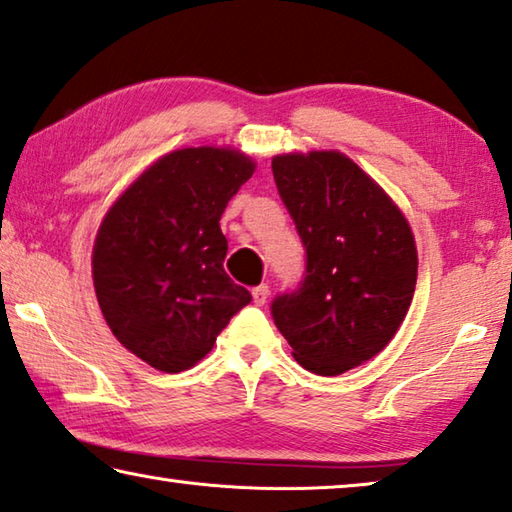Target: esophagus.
<instances>
[{"mask_svg":"<svg viewBox=\"0 0 512 512\" xmlns=\"http://www.w3.org/2000/svg\"><path fill=\"white\" fill-rule=\"evenodd\" d=\"M266 298H269V285H259L253 289V300L255 305H264Z\"/></svg>","mask_w":512,"mask_h":512,"instance_id":"34e87169","label":"esophagus"}]
</instances>
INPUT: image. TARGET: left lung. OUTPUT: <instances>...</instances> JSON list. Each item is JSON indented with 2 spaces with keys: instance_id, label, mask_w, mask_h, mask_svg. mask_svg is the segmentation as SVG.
<instances>
[{
  "instance_id": "obj_1",
  "label": "left lung",
  "mask_w": 512,
  "mask_h": 512,
  "mask_svg": "<svg viewBox=\"0 0 512 512\" xmlns=\"http://www.w3.org/2000/svg\"><path fill=\"white\" fill-rule=\"evenodd\" d=\"M273 177L298 237L305 273L271 314L294 358L339 376L392 342L417 285L415 237L387 193L342 152L280 154Z\"/></svg>"
}]
</instances>
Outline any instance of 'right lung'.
I'll return each mask as SVG.
<instances>
[{
	"label": "right lung",
	"instance_id": "right-lung-1",
	"mask_svg": "<svg viewBox=\"0 0 512 512\" xmlns=\"http://www.w3.org/2000/svg\"><path fill=\"white\" fill-rule=\"evenodd\" d=\"M255 164L227 148L161 157L104 216L93 248L100 310L127 351L180 373L253 296L225 273L221 216Z\"/></svg>",
	"mask_w": 512,
	"mask_h": 512
}]
</instances>
